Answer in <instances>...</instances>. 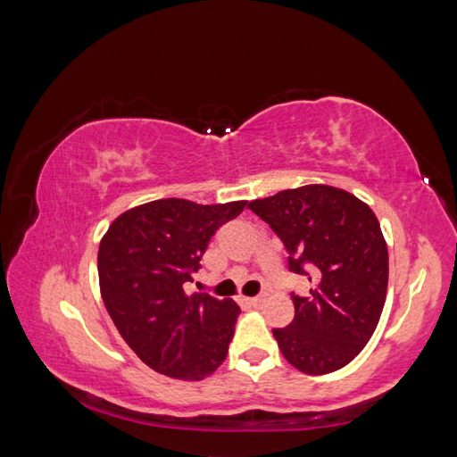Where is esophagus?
<instances>
[{"mask_svg": "<svg viewBox=\"0 0 457 457\" xmlns=\"http://www.w3.org/2000/svg\"><path fill=\"white\" fill-rule=\"evenodd\" d=\"M249 301V305L252 307H262L263 303H265V297H252V299H247Z\"/></svg>", "mask_w": 457, "mask_h": 457, "instance_id": "34e87169", "label": "esophagus"}]
</instances>
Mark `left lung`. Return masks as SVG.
<instances>
[{
    "label": "left lung",
    "mask_w": 457,
    "mask_h": 457,
    "mask_svg": "<svg viewBox=\"0 0 457 457\" xmlns=\"http://www.w3.org/2000/svg\"><path fill=\"white\" fill-rule=\"evenodd\" d=\"M247 208L281 237L289 270L312 275L309 297L291 295L293 323L273 328L285 361L305 374L343 369L370 341L386 301L388 247L377 216L327 184L277 192Z\"/></svg>",
    "instance_id": "1"
}]
</instances>
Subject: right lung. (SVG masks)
Listing matches in <instances>:
<instances>
[{
  "label": "right lung",
  "mask_w": 457,
  "mask_h": 457,
  "mask_svg": "<svg viewBox=\"0 0 457 457\" xmlns=\"http://www.w3.org/2000/svg\"><path fill=\"white\" fill-rule=\"evenodd\" d=\"M245 200L202 205L166 198L116 218L98 245L101 297L120 337L152 370L202 380L226 361L239 307L208 293L186 295L212 236Z\"/></svg>",
  "instance_id": "add662e5"
}]
</instances>
